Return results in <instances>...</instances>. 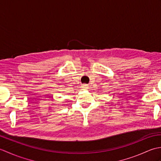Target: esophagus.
Here are the masks:
<instances>
[{"instance_id":"1","label":"esophagus","mask_w":161,"mask_h":161,"mask_svg":"<svg viewBox=\"0 0 161 161\" xmlns=\"http://www.w3.org/2000/svg\"><path fill=\"white\" fill-rule=\"evenodd\" d=\"M82 88H84V89H87V88H88V84H83V85H82Z\"/></svg>"}]
</instances>
